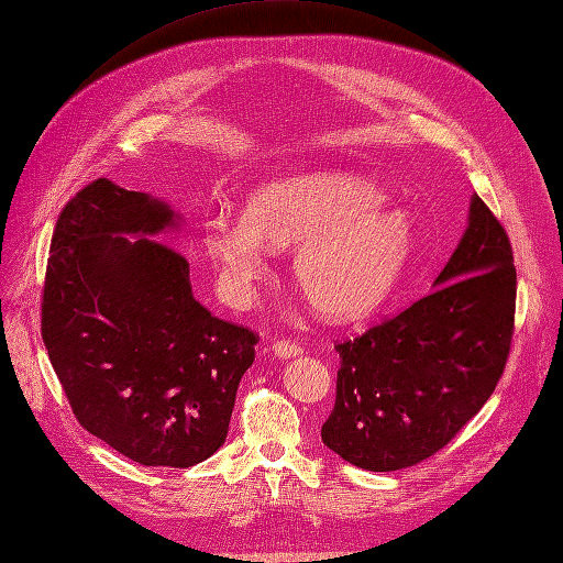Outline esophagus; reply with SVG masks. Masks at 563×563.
<instances>
[{"label":"esophagus","instance_id":"1","mask_svg":"<svg viewBox=\"0 0 563 563\" xmlns=\"http://www.w3.org/2000/svg\"><path fill=\"white\" fill-rule=\"evenodd\" d=\"M274 352L280 358H291V356H299L301 354V345H299V342H295V340H289V338H280V340L274 342Z\"/></svg>","mask_w":563,"mask_h":563}]
</instances>
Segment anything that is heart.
I'll return each instance as SVG.
<instances>
[{
  "label": "heart",
  "instance_id": "1",
  "mask_svg": "<svg viewBox=\"0 0 563 563\" xmlns=\"http://www.w3.org/2000/svg\"><path fill=\"white\" fill-rule=\"evenodd\" d=\"M266 246L295 249L291 272L308 303L333 320L375 310L394 291L413 253L409 218L384 205L363 179L322 173L253 190L243 218L213 213L205 249L232 303L253 299L266 276Z\"/></svg>",
  "mask_w": 563,
  "mask_h": 563
}]
</instances>
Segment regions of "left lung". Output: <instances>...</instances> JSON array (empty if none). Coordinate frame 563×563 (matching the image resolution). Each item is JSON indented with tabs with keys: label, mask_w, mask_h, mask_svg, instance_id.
I'll return each mask as SVG.
<instances>
[{
	"label": "left lung",
	"mask_w": 563,
	"mask_h": 563,
	"mask_svg": "<svg viewBox=\"0 0 563 563\" xmlns=\"http://www.w3.org/2000/svg\"><path fill=\"white\" fill-rule=\"evenodd\" d=\"M434 285L398 314L335 342V405L322 442L361 470L396 472L428 460L476 417L504 375L518 274L510 239L478 195Z\"/></svg>",
	"instance_id": "8db88e82"
}]
</instances>
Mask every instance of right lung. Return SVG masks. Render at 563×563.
<instances>
[{"label":"right lung","instance_id":"obj_1","mask_svg":"<svg viewBox=\"0 0 563 563\" xmlns=\"http://www.w3.org/2000/svg\"><path fill=\"white\" fill-rule=\"evenodd\" d=\"M169 225L167 205L108 179L73 195L51 241L41 338L85 430L144 467L186 470L223 446L260 335L195 301L186 257L152 239Z\"/></svg>","mask_w":563,"mask_h":563}]
</instances>
